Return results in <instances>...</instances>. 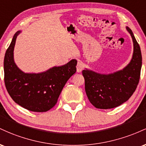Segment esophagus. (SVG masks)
<instances>
[{
    "label": "esophagus",
    "instance_id": "1",
    "mask_svg": "<svg viewBox=\"0 0 146 146\" xmlns=\"http://www.w3.org/2000/svg\"><path fill=\"white\" fill-rule=\"evenodd\" d=\"M83 68H84V64H82V62H78V64H77V72L80 73V72H82V71Z\"/></svg>",
    "mask_w": 146,
    "mask_h": 146
}]
</instances>
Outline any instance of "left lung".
<instances>
[{
  "label": "left lung",
  "instance_id": "1",
  "mask_svg": "<svg viewBox=\"0 0 146 146\" xmlns=\"http://www.w3.org/2000/svg\"><path fill=\"white\" fill-rule=\"evenodd\" d=\"M133 42V53L130 62L123 69L103 74L85 68L82 75L85 90L90 103L100 109H109L128 101L139 82L142 66L140 46L132 30L126 27Z\"/></svg>",
  "mask_w": 146,
  "mask_h": 146
}]
</instances>
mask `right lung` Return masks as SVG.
<instances>
[{
  "label": "right lung",
  "mask_w": 146,
  "mask_h": 146,
  "mask_svg": "<svg viewBox=\"0 0 146 146\" xmlns=\"http://www.w3.org/2000/svg\"><path fill=\"white\" fill-rule=\"evenodd\" d=\"M14 34L4 58L5 84L12 100L33 112H46L56 104L60 93L68 79L76 72L77 60L53 66L42 73H25L14 62V50L16 38Z\"/></svg>",
  "instance_id": "obj_1"
}]
</instances>
